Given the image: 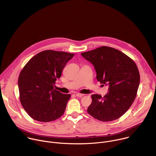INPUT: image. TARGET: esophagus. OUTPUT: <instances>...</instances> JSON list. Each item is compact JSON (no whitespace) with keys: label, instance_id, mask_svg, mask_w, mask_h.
<instances>
[{"label":"esophagus","instance_id":"obj_1","mask_svg":"<svg viewBox=\"0 0 156 156\" xmlns=\"http://www.w3.org/2000/svg\"><path fill=\"white\" fill-rule=\"evenodd\" d=\"M76 95L77 97H82L84 96V94H80V93H76Z\"/></svg>","mask_w":156,"mask_h":156}]
</instances>
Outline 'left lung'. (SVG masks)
I'll return each mask as SVG.
<instances>
[{"label": "left lung", "instance_id": "left-lung-1", "mask_svg": "<svg viewBox=\"0 0 156 156\" xmlns=\"http://www.w3.org/2000/svg\"><path fill=\"white\" fill-rule=\"evenodd\" d=\"M81 55L94 66L97 80L109 85V92L103 97L91 95L92 101L87 111L101 121L117 119L127 111L136 97L140 83L137 66L124 53L107 46Z\"/></svg>", "mask_w": 156, "mask_h": 156}]
</instances>
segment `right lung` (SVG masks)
<instances>
[{"mask_svg": "<svg viewBox=\"0 0 156 156\" xmlns=\"http://www.w3.org/2000/svg\"><path fill=\"white\" fill-rule=\"evenodd\" d=\"M74 54L47 50L32 57L21 71L18 85L24 109L36 121L50 122L64 113L70 94L56 90V80Z\"/></svg>", "mask_w": 156, "mask_h": 156, "instance_id": "1", "label": "right lung"}]
</instances>
